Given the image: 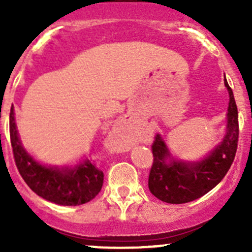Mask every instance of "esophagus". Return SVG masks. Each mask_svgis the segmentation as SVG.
Returning a JSON list of instances; mask_svg holds the SVG:
<instances>
[{
	"label": "esophagus",
	"instance_id": "obj_1",
	"mask_svg": "<svg viewBox=\"0 0 252 252\" xmlns=\"http://www.w3.org/2000/svg\"><path fill=\"white\" fill-rule=\"evenodd\" d=\"M117 142H119V145H123V146H126V147H130V142L129 141H126V140H124V139H118V140H117Z\"/></svg>",
	"mask_w": 252,
	"mask_h": 252
}]
</instances>
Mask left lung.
Instances as JSON below:
<instances>
[{
  "label": "left lung",
  "mask_w": 252,
  "mask_h": 252,
  "mask_svg": "<svg viewBox=\"0 0 252 252\" xmlns=\"http://www.w3.org/2000/svg\"><path fill=\"white\" fill-rule=\"evenodd\" d=\"M224 84L229 93L227 134L210 156L197 163L174 159L167 163L169 152L166 144L159 135L155 136L151 145L154 162L149 174V189L161 201L175 205L194 201L212 190L229 171L238 149L239 121L234 95L225 77Z\"/></svg>",
  "instance_id": "obj_1"
}]
</instances>
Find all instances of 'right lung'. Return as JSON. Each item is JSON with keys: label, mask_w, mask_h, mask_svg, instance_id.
Here are the masks:
<instances>
[{"label": "right lung", "mask_w": 252, "mask_h": 252, "mask_svg": "<svg viewBox=\"0 0 252 252\" xmlns=\"http://www.w3.org/2000/svg\"><path fill=\"white\" fill-rule=\"evenodd\" d=\"M9 135L18 171L28 187L42 199L57 205L78 206L91 201L101 191L103 172L89 159L73 169L45 167L35 162L18 138L13 106L9 113Z\"/></svg>", "instance_id": "obj_1"}]
</instances>
